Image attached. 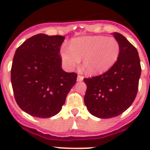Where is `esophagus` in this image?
I'll return each instance as SVG.
<instances>
[{"label": "esophagus", "instance_id": "1", "mask_svg": "<svg viewBox=\"0 0 150 150\" xmlns=\"http://www.w3.org/2000/svg\"><path fill=\"white\" fill-rule=\"evenodd\" d=\"M83 78H84V76H82V75H78L77 81H82V80H83Z\"/></svg>", "mask_w": 150, "mask_h": 150}]
</instances>
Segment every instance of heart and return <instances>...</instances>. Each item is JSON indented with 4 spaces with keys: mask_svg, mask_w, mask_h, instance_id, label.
I'll return each mask as SVG.
<instances>
[{
    "mask_svg": "<svg viewBox=\"0 0 150 150\" xmlns=\"http://www.w3.org/2000/svg\"><path fill=\"white\" fill-rule=\"evenodd\" d=\"M120 52V43L114 38L89 36L73 39L69 48L61 49L60 57L68 71L74 70L83 59L85 71L90 74H99L116 63Z\"/></svg>",
    "mask_w": 150,
    "mask_h": 150,
    "instance_id": "1",
    "label": "heart"
}]
</instances>
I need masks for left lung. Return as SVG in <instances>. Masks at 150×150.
I'll return each instance as SVG.
<instances>
[{"label": "left lung", "mask_w": 150, "mask_h": 150, "mask_svg": "<svg viewBox=\"0 0 150 150\" xmlns=\"http://www.w3.org/2000/svg\"><path fill=\"white\" fill-rule=\"evenodd\" d=\"M113 36L120 46L116 63L103 74L84 78L85 104L91 114L101 119L120 116L132 105L141 73L137 49L120 33Z\"/></svg>", "instance_id": "8db88e82"}]
</instances>
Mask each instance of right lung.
<instances>
[{
    "instance_id": "add662e5",
    "label": "right lung",
    "mask_w": 150,
    "mask_h": 150,
    "mask_svg": "<svg viewBox=\"0 0 150 150\" xmlns=\"http://www.w3.org/2000/svg\"><path fill=\"white\" fill-rule=\"evenodd\" d=\"M64 37L38 34L17 48L11 67L16 101L22 110L39 118L59 113L76 82V73L62 68L61 45Z\"/></svg>"
}]
</instances>
